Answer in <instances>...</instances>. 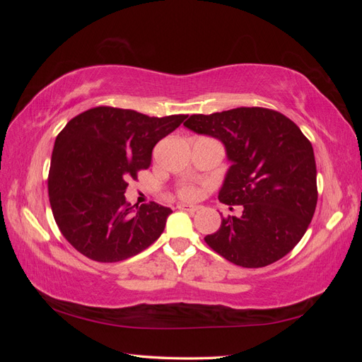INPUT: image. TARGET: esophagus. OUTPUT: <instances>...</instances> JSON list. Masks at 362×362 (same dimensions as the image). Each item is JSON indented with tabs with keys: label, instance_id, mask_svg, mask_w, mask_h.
I'll return each instance as SVG.
<instances>
[{
	"label": "esophagus",
	"instance_id": "obj_1",
	"mask_svg": "<svg viewBox=\"0 0 362 362\" xmlns=\"http://www.w3.org/2000/svg\"><path fill=\"white\" fill-rule=\"evenodd\" d=\"M178 210H181V211H189V213H194V211H198V206H194V205H189V204H178Z\"/></svg>",
	"mask_w": 362,
	"mask_h": 362
}]
</instances>
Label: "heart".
<instances>
[{
	"label": "heart",
	"mask_w": 362,
	"mask_h": 362,
	"mask_svg": "<svg viewBox=\"0 0 362 362\" xmlns=\"http://www.w3.org/2000/svg\"><path fill=\"white\" fill-rule=\"evenodd\" d=\"M199 189L194 187V185H184V187L180 190V196L185 201H194L199 198Z\"/></svg>",
	"instance_id": "heart-1"
}]
</instances>
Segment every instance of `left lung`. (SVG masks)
Instances as JSON below:
<instances>
[{"mask_svg":"<svg viewBox=\"0 0 362 362\" xmlns=\"http://www.w3.org/2000/svg\"><path fill=\"white\" fill-rule=\"evenodd\" d=\"M184 125L225 145L233 164L218 201L243 205L242 216L222 218L205 243L247 269L286 257L306 233L317 205L311 141L287 116L262 107L192 115Z\"/></svg>","mask_w":362,"mask_h":362,"instance_id":"1","label":"left lung"}]
</instances>
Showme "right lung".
Here are the masks:
<instances>
[{
    "instance_id": "1",
    "label": "right lung",
    "mask_w": 362,
    "mask_h": 362,
    "mask_svg": "<svg viewBox=\"0 0 362 362\" xmlns=\"http://www.w3.org/2000/svg\"><path fill=\"white\" fill-rule=\"evenodd\" d=\"M185 117H149L101 105L75 116L60 131L48 175L49 204L60 233L80 254L117 262L161 235L170 208L151 202L136 211L125 190L139 170L149 168L154 146Z\"/></svg>"
}]
</instances>
